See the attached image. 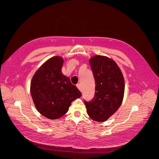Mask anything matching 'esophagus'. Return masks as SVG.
Segmentation results:
<instances>
[{
    "label": "esophagus",
    "mask_w": 159,
    "mask_h": 159,
    "mask_svg": "<svg viewBox=\"0 0 159 159\" xmlns=\"http://www.w3.org/2000/svg\"><path fill=\"white\" fill-rule=\"evenodd\" d=\"M77 88L79 89V90L81 91V90H82V87H81V84H77Z\"/></svg>",
    "instance_id": "34e87169"
}]
</instances>
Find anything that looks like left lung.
Instances as JSON below:
<instances>
[{
	"label": "left lung",
	"instance_id": "left-lung-1",
	"mask_svg": "<svg viewBox=\"0 0 159 159\" xmlns=\"http://www.w3.org/2000/svg\"><path fill=\"white\" fill-rule=\"evenodd\" d=\"M95 82V96L84 101L87 113L93 120L105 121L120 107L125 93V80L116 63L106 56L90 59Z\"/></svg>",
	"mask_w": 159,
	"mask_h": 159
}]
</instances>
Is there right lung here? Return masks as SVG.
Returning a JSON list of instances; mask_svg holds the SVG:
<instances>
[{
    "instance_id": "add662e5",
    "label": "right lung",
    "mask_w": 159,
    "mask_h": 159,
    "mask_svg": "<svg viewBox=\"0 0 159 159\" xmlns=\"http://www.w3.org/2000/svg\"><path fill=\"white\" fill-rule=\"evenodd\" d=\"M64 59L53 56L34 73L30 93L37 110L50 119H57L68 111L71 102L82 93L61 72Z\"/></svg>"
}]
</instances>
